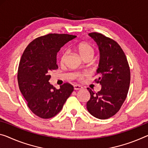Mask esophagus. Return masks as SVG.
Returning <instances> with one entry per match:
<instances>
[{
  "label": "esophagus",
  "instance_id": "obj_1",
  "mask_svg": "<svg viewBox=\"0 0 148 148\" xmlns=\"http://www.w3.org/2000/svg\"><path fill=\"white\" fill-rule=\"evenodd\" d=\"M73 88H74V90H81L82 88H83V87H81V86L80 85H75L73 86Z\"/></svg>",
  "mask_w": 148,
  "mask_h": 148
}]
</instances>
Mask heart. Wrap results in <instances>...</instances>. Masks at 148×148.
Wrapping results in <instances>:
<instances>
[{
    "instance_id": "1",
    "label": "heart",
    "mask_w": 148,
    "mask_h": 148,
    "mask_svg": "<svg viewBox=\"0 0 148 148\" xmlns=\"http://www.w3.org/2000/svg\"><path fill=\"white\" fill-rule=\"evenodd\" d=\"M74 49L79 54V56H81V58L83 59V60L87 58H92V57L94 55L95 53V49L94 47L92 46V45L87 42H82L79 43L78 44L75 46ZM66 56V53H63L61 54V56L60 57L61 64H63V63H64ZM83 77L84 75H82L80 73L77 75V78L79 79H82L83 78Z\"/></svg>"
}]
</instances>
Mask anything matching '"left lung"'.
I'll return each mask as SVG.
<instances>
[{
  "mask_svg": "<svg viewBox=\"0 0 148 148\" xmlns=\"http://www.w3.org/2000/svg\"><path fill=\"white\" fill-rule=\"evenodd\" d=\"M99 46L100 61L97 69L101 85L95 93L89 88L90 100L87 108L90 114L99 119H107L119 112L128 94L130 83V70L126 57L118 43L101 34H88Z\"/></svg>",
  "mask_w": 148,
  "mask_h": 148,
  "instance_id": "1",
  "label": "left lung"
}]
</instances>
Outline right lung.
Instances as JSON below:
<instances>
[{
    "instance_id": "1",
    "label": "right lung",
    "mask_w": 148,
    "mask_h": 148,
    "mask_svg": "<svg viewBox=\"0 0 148 148\" xmlns=\"http://www.w3.org/2000/svg\"><path fill=\"white\" fill-rule=\"evenodd\" d=\"M75 36L49 34L33 40L26 47L18 70L19 88L32 112L42 119H50L60 112L73 91L64 83L56 89L49 83V73L58 69L57 54Z\"/></svg>"
}]
</instances>
